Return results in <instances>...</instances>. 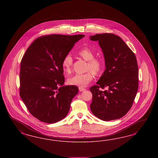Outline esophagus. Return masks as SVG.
<instances>
[{"mask_svg":"<svg viewBox=\"0 0 158 158\" xmlns=\"http://www.w3.org/2000/svg\"><path fill=\"white\" fill-rule=\"evenodd\" d=\"M79 91H84V90H85V88H83V87H79Z\"/></svg>","mask_w":158,"mask_h":158,"instance_id":"obj_1","label":"esophagus"}]
</instances>
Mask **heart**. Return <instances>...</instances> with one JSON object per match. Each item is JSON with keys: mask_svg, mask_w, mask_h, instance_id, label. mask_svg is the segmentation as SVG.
Returning <instances> with one entry per match:
<instances>
[{"mask_svg": "<svg viewBox=\"0 0 158 158\" xmlns=\"http://www.w3.org/2000/svg\"><path fill=\"white\" fill-rule=\"evenodd\" d=\"M78 56L87 61V70H91L94 73H98L102 67V62L99 58L94 57V54L90 48H84L77 52ZM72 56L68 54L62 60V66L64 71L70 72L72 68ZM91 71L85 73H76L68 79V82L72 85L85 87L90 83L93 78V73Z\"/></svg>", "mask_w": 158, "mask_h": 158, "instance_id": "b5f03b06", "label": "heart"}]
</instances>
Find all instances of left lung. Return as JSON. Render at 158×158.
<instances>
[{
  "label": "left lung",
  "mask_w": 158,
  "mask_h": 158,
  "mask_svg": "<svg viewBox=\"0 0 158 158\" xmlns=\"http://www.w3.org/2000/svg\"><path fill=\"white\" fill-rule=\"evenodd\" d=\"M90 39L98 42L105 65L97 85L90 88L93 94L91 112L104 121L118 119L130 110L138 91L136 57L124 41L114 34H96ZM105 87L106 91L99 90Z\"/></svg>",
  "instance_id": "1"
}]
</instances>
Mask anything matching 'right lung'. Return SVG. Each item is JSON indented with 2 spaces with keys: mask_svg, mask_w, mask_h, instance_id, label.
<instances>
[{
  "mask_svg": "<svg viewBox=\"0 0 158 158\" xmlns=\"http://www.w3.org/2000/svg\"><path fill=\"white\" fill-rule=\"evenodd\" d=\"M84 35L54 34L36 39L21 62L19 94L38 119L54 123L67 116L77 86H64L62 61Z\"/></svg>",
  "mask_w": 158,
  "mask_h": 158,
  "instance_id": "1",
  "label": "right lung"
}]
</instances>
